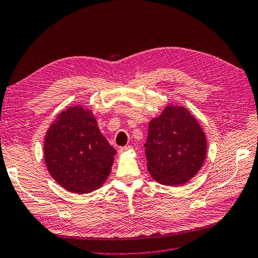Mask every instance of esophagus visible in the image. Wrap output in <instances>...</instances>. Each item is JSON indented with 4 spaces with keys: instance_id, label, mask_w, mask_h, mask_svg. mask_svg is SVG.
I'll use <instances>...</instances> for the list:
<instances>
[{
    "instance_id": "34e87169",
    "label": "esophagus",
    "mask_w": 258,
    "mask_h": 258,
    "mask_svg": "<svg viewBox=\"0 0 258 258\" xmlns=\"http://www.w3.org/2000/svg\"><path fill=\"white\" fill-rule=\"evenodd\" d=\"M128 150H132V147H131V145H127V147H121V148H119L118 152H119V153H124L125 151H128Z\"/></svg>"
}]
</instances>
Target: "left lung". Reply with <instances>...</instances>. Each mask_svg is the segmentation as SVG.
<instances>
[{"instance_id": "8db88e82", "label": "left lung", "mask_w": 258, "mask_h": 258, "mask_svg": "<svg viewBox=\"0 0 258 258\" xmlns=\"http://www.w3.org/2000/svg\"><path fill=\"white\" fill-rule=\"evenodd\" d=\"M148 170L162 185L179 186L191 179L207 157V138L188 109L167 106L150 120L144 144Z\"/></svg>"}]
</instances>
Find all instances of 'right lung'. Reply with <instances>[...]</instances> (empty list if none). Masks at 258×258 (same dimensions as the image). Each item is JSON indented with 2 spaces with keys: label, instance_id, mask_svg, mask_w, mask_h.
I'll use <instances>...</instances> for the list:
<instances>
[{
  "label": "right lung",
  "instance_id": "add662e5",
  "mask_svg": "<svg viewBox=\"0 0 258 258\" xmlns=\"http://www.w3.org/2000/svg\"><path fill=\"white\" fill-rule=\"evenodd\" d=\"M115 154L95 116L82 106H71L59 113L45 137L48 172L58 185L74 194L100 188L110 174Z\"/></svg>",
  "mask_w": 258,
  "mask_h": 258
}]
</instances>
